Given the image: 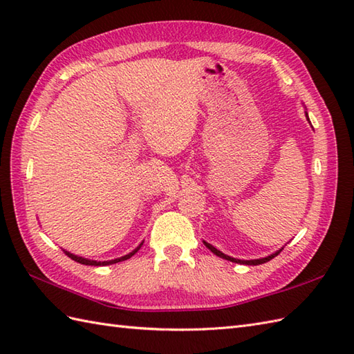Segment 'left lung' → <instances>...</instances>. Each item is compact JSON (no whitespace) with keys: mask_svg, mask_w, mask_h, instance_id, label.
<instances>
[{"mask_svg":"<svg viewBox=\"0 0 354 354\" xmlns=\"http://www.w3.org/2000/svg\"><path fill=\"white\" fill-rule=\"evenodd\" d=\"M306 117H307V120H309V115H307V112H306ZM204 245L208 248L209 251H212L213 254H216L217 257H221V259H225V260H228V261H232V263H240V265H254V266H257V265H261V263H266V261H269V260H272L275 255H278L281 252V250L280 251H277V252H274V254H270V255H268V257H265V259H257V260H239V259H234V257H230V255H227V254H223V252H221L219 250H216V248L213 246V245H209V243H207V242H204Z\"/></svg>","mask_w":354,"mask_h":354,"instance_id":"obj_1","label":"left lung"}]
</instances>
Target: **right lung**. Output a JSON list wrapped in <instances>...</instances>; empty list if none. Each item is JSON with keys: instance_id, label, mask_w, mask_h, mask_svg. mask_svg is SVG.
<instances>
[{"instance_id": "obj_1", "label": "right lung", "mask_w": 354, "mask_h": 354, "mask_svg": "<svg viewBox=\"0 0 354 354\" xmlns=\"http://www.w3.org/2000/svg\"><path fill=\"white\" fill-rule=\"evenodd\" d=\"M142 245V243H141ZM141 245L140 246H137L135 248V250L132 251V252H129V254H126V255H123V257H120V259H114V260H108V261H95V260H88V259H84V257H79V255H74V254H71V252H68V251H65L64 250V252L68 255L70 259H73L74 261H77V263H82V265H86V266H106V265H114V263H118V261H123V260H127V259H131L132 255L137 252L140 248H141Z\"/></svg>"}]
</instances>
